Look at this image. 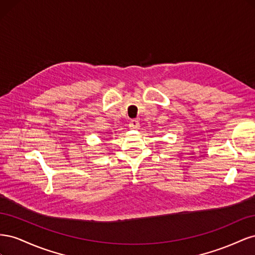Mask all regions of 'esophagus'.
Returning <instances> with one entry per match:
<instances>
[{"instance_id": "esophagus-1", "label": "esophagus", "mask_w": 255, "mask_h": 255, "mask_svg": "<svg viewBox=\"0 0 255 255\" xmlns=\"http://www.w3.org/2000/svg\"><path fill=\"white\" fill-rule=\"evenodd\" d=\"M128 128L130 129L139 128V121H138V120H130L129 121V125H128Z\"/></svg>"}]
</instances>
